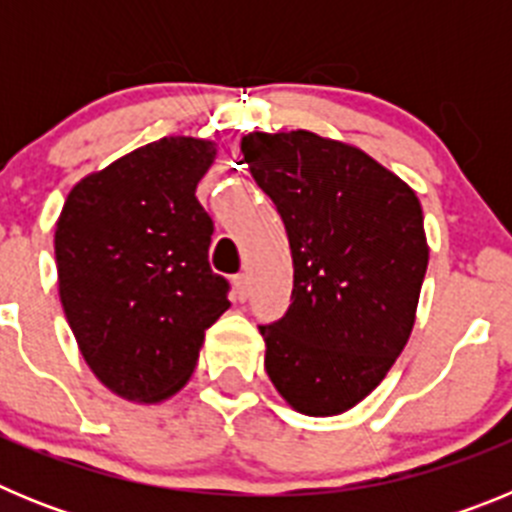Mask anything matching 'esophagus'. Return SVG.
I'll list each match as a JSON object with an SVG mask.
<instances>
[{
  "mask_svg": "<svg viewBox=\"0 0 512 512\" xmlns=\"http://www.w3.org/2000/svg\"><path fill=\"white\" fill-rule=\"evenodd\" d=\"M233 289H235V295H238V300H246V297H248V277H246V274H238V277H233Z\"/></svg>",
  "mask_w": 512,
  "mask_h": 512,
  "instance_id": "obj_1",
  "label": "esophagus"
}]
</instances>
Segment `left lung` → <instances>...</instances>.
<instances>
[{
    "mask_svg": "<svg viewBox=\"0 0 512 512\" xmlns=\"http://www.w3.org/2000/svg\"><path fill=\"white\" fill-rule=\"evenodd\" d=\"M243 161L287 228L295 284L261 325L264 366L289 408L341 415L387 377L428 269L418 194L361 148L310 130L248 133Z\"/></svg>",
    "mask_w": 512,
    "mask_h": 512,
    "instance_id": "obj_1",
    "label": "left lung"
}]
</instances>
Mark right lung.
I'll use <instances>...</instances> for the list:
<instances>
[{
	"mask_svg": "<svg viewBox=\"0 0 512 512\" xmlns=\"http://www.w3.org/2000/svg\"><path fill=\"white\" fill-rule=\"evenodd\" d=\"M215 156L212 140L161 138L84 176L58 215L63 312L94 377L122 400L151 405L182 390L205 330L230 307L194 194Z\"/></svg>",
	"mask_w": 512,
	"mask_h": 512,
	"instance_id": "obj_1",
	"label": "right lung"
}]
</instances>
